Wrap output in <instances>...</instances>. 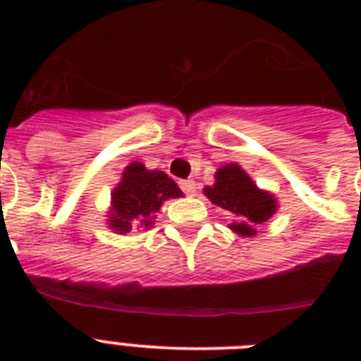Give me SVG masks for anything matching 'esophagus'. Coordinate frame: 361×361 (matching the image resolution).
<instances>
[{"mask_svg":"<svg viewBox=\"0 0 361 361\" xmlns=\"http://www.w3.org/2000/svg\"><path fill=\"white\" fill-rule=\"evenodd\" d=\"M180 187L185 195H195L197 192V181L195 180H181Z\"/></svg>","mask_w":361,"mask_h":361,"instance_id":"obj_1","label":"esophagus"}]
</instances>
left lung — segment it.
Segmentation results:
<instances>
[{
	"instance_id": "8db88e82",
	"label": "left lung",
	"mask_w": 361,
	"mask_h": 361,
	"mask_svg": "<svg viewBox=\"0 0 361 361\" xmlns=\"http://www.w3.org/2000/svg\"><path fill=\"white\" fill-rule=\"evenodd\" d=\"M212 204L232 214L231 231L240 236H255L257 225H262L275 214L277 202L271 192L258 189L240 164L231 163L215 172V183L204 189Z\"/></svg>"
}]
</instances>
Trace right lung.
Wrapping results in <instances>:
<instances>
[{
	"label": "right lung",
	"instance_id": "add662e5",
	"mask_svg": "<svg viewBox=\"0 0 361 361\" xmlns=\"http://www.w3.org/2000/svg\"><path fill=\"white\" fill-rule=\"evenodd\" d=\"M183 192L169 174L161 170H147L142 163H130L123 170L121 181L112 191V209L109 225L118 234L130 232L133 226L152 228L161 204L178 198Z\"/></svg>",
	"mask_w": 361,
	"mask_h": 361
}]
</instances>
